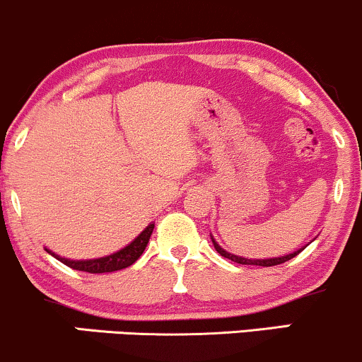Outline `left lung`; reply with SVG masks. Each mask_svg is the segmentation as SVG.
<instances>
[{
    "label": "left lung",
    "instance_id": "left-lung-1",
    "mask_svg": "<svg viewBox=\"0 0 362 362\" xmlns=\"http://www.w3.org/2000/svg\"><path fill=\"white\" fill-rule=\"evenodd\" d=\"M213 243H214L216 252H218L221 257H224V259H230L231 262H236V264H242V265H260V267H272V265L284 264V262L291 260V259H293V257H296L298 253L305 250V247H303V248H300V250L289 253V255H284V257H276V259H253L252 260V259H245V257L233 255V253H228L226 250H223V248L214 242V238H213Z\"/></svg>",
    "mask_w": 362,
    "mask_h": 362
}]
</instances>
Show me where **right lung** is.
Instances as JSON below:
<instances>
[{
    "mask_svg": "<svg viewBox=\"0 0 362 362\" xmlns=\"http://www.w3.org/2000/svg\"><path fill=\"white\" fill-rule=\"evenodd\" d=\"M153 228H155V224L153 223L148 224V226L144 228V231H141V235L134 240V242L129 243L127 247L122 248V250L112 253V255L100 257V259L69 260V259H62V257L56 255V253L47 250V248H45V250L51 253L52 257H56V259L62 262L64 265L74 269V271L90 272V274L115 272V271H120V269H126V267H129V265H132L141 255H143L144 248H146V245L149 242V236H151V233H153Z\"/></svg>",
    "mask_w": 362,
    "mask_h": 362,
    "instance_id": "1",
    "label": "right lung"
}]
</instances>
